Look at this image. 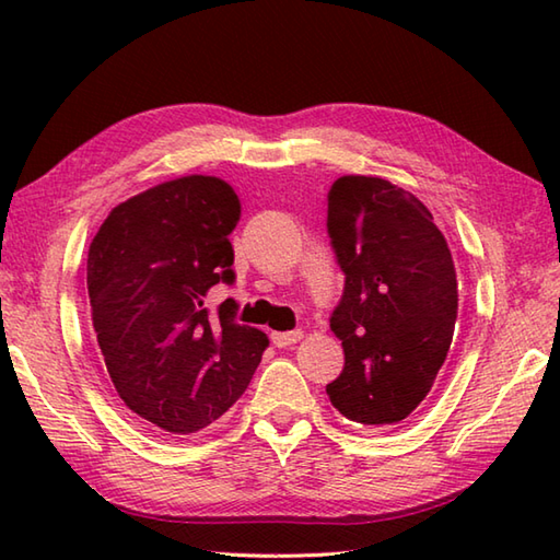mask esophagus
<instances>
[{"instance_id": "esophagus-1", "label": "esophagus", "mask_w": 560, "mask_h": 560, "mask_svg": "<svg viewBox=\"0 0 560 560\" xmlns=\"http://www.w3.org/2000/svg\"><path fill=\"white\" fill-rule=\"evenodd\" d=\"M301 339H303V331H301V329H293V331H271L273 347H279V349L293 347V343L301 341Z\"/></svg>"}]
</instances>
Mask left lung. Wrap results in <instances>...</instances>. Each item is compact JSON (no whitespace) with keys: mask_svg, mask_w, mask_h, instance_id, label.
<instances>
[{"mask_svg":"<svg viewBox=\"0 0 560 560\" xmlns=\"http://www.w3.org/2000/svg\"><path fill=\"white\" fill-rule=\"evenodd\" d=\"M327 233L347 279L329 317L343 371L327 395L355 423H399L431 392L455 335L447 241L421 199L371 175L331 185Z\"/></svg>","mask_w":560,"mask_h":560,"instance_id":"8db88e82","label":"left lung"}]
</instances>
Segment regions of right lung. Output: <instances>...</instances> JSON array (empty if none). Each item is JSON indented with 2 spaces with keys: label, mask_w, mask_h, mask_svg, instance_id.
Returning <instances> with one entry per match:
<instances>
[{
  "label": "right lung",
  "mask_w": 560,
  "mask_h": 560,
  "mask_svg": "<svg viewBox=\"0 0 560 560\" xmlns=\"http://www.w3.org/2000/svg\"><path fill=\"white\" fill-rule=\"evenodd\" d=\"M241 199L229 183L187 175L117 205L89 247V299L117 395L165 435L211 425L241 399L265 331L237 325L233 299L213 315L217 283H233L229 235Z\"/></svg>",
  "instance_id": "right-lung-1"
}]
</instances>
